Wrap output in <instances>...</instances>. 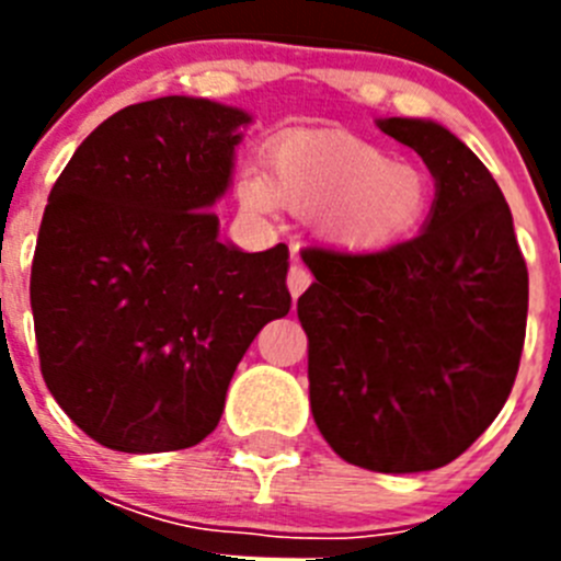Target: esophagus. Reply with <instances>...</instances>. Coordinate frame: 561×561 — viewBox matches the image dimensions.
Masks as SVG:
<instances>
[{"mask_svg":"<svg viewBox=\"0 0 561 561\" xmlns=\"http://www.w3.org/2000/svg\"><path fill=\"white\" fill-rule=\"evenodd\" d=\"M309 284H311L309 272H306L300 264H291L289 266V275H286V286H289L291 297H295V300H297V297H300L306 289H309Z\"/></svg>","mask_w":561,"mask_h":561,"instance_id":"obj_1","label":"esophagus"}]
</instances>
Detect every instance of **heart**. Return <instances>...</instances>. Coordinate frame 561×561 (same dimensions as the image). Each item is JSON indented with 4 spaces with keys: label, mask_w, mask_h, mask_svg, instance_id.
Returning a JSON list of instances; mask_svg holds the SVG:
<instances>
[{
    "label": "heart",
    "mask_w": 561,
    "mask_h": 561,
    "mask_svg": "<svg viewBox=\"0 0 561 561\" xmlns=\"http://www.w3.org/2000/svg\"><path fill=\"white\" fill-rule=\"evenodd\" d=\"M241 210L266 219L275 207L297 219L317 216V232L342 252H376L419 227L430 207V180L359 137L286 134L261 157V176L236 182Z\"/></svg>",
    "instance_id": "heart-1"
}]
</instances>
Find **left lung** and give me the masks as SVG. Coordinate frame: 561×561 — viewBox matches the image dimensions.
I'll list each match as a JSON object with an SVG mask.
<instances>
[{
  "label": "left lung",
  "mask_w": 561,
  "mask_h": 561,
  "mask_svg": "<svg viewBox=\"0 0 561 561\" xmlns=\"http://www.w3.org/2000/svg\"><path fill=\"white\" fill-rule=\"evenodd\" d=\"M376 126L435 180L421 232L381 252L311 250L297 300L309 336L317 430L348 463L430 472L472 447L512 393L528 317V270L489 168L449 128Z\"/></svg>",
  "instance_id": "8db88e82"
}]
</instances>
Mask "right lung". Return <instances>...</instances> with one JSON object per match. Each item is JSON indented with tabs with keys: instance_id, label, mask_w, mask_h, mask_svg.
I'll return each mask as SVG.
<instances>
[{
	"instance_id": "1",
	"label": "right lung",
	"mask_w": 561,
	"mask_h": 561,
	"mask_svg": "<svg viewBox=\"0 0 561 561\" xmlns=\"http://www.w3.org/2000/svg\"><path fill=\"white\" fill-rule=\"evenodd\" d=\"M250 123L207 98L134 103L89 134L49 191L30 275L42 376L103 447L205 440L250 342L289 314V250L225 244L210 213Z\"/></svg>"
}]
</instances>
